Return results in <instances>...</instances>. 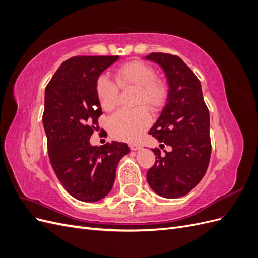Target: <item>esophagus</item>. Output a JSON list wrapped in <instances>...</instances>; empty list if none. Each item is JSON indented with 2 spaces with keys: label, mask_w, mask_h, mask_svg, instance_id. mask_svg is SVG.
Instances as JSON below:
<instances>
[{
  "label": "esophagus",
  "mask_w": 258,
  "mask_h": 258,
  "mask_svg": "<svg viewBox=\"0 0 258 258\" xmlns=\"http://www.w3.org/2000/svg\"><path fill=\"white\" fill-rule=\"evenodd\" d=\"M129 146H130L131 151H138V150H140V148H141V146H140L139 144H130Z\"/></svg>",
  "instance_id": "1"
}]
</instances>
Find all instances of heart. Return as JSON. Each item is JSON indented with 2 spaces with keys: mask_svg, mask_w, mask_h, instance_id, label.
I'll use <instances>...</instances> for the list:
<instances>
[{
  "mask_svg": "<svg viewBox=\"0 0 258 258\" xmlns=\"http://www.w3.org/2000/svg\"><path fill=\"white\" fill-rule=\"evenodd\" d=\"M115 80L121 89H137L135 104L140 107L115 113L108 128L114 138L136 142L151 124V115L144 106L151 111H157L166 98L165 86L156 80L155 70L141 61H131L120 67L115 74ZM116 85L105 75L99 76L96 82L97 98L105 111H112L117 105L119 91Z\"/></svg>",
  "mask_w": 258,
  "mask_h": 258,
  "instance_id": "b5f03b06",
  "label": "heart"
}]
</instances>
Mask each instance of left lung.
<instances>
[{
    "instance_id": "1",
    "label": "left lung",
    "mask_w": 258,
    "mask_h": 258,
    "mask_svg": "<svg viewBox=\"0 0 258 258\" xmlns=\"http://www.w3.org/2000/svg\"><path fill=\"white\" fill-rule=\"evenodd\" d=\"M158 63L169 85L167 102L150 134L171 151L154 148L155 165L147 171L151 188L161 197H183L207 172L211 156L210 116L197 76L177 56L152 52L145 57Z\"/></svg>"
}]
</instances>
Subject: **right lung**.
I'll return each mask as SVG.
<instances>
[{
  "instance_id": "obj_1",
  "label": "right lung",
  "mask_w": 258,
  "mask_h": 258,
  "mask_svg": "<svg viewBox=\"0 0 258 258\" xmlns=\"http://www.w3.org/2000/svg\"><path fill=\"white\" fill-rule=\"evenodd\" d=\"M119 56H82L64 61L45 89L43 124L51 167L66 190L85 202L111 191L119 160L130 152L126 143L92 146L102 114L96 82Z\"/></svg>"
}]
</instances>
